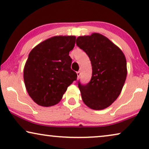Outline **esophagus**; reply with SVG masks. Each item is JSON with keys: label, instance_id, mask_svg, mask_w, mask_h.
Returning a JSON list of instances; mask_svg holds the SVG:
<instances>
[{"label": "esophagus", "instance_id": "esophagus-1", "mask_svg": "<svg viewBox=\"0 0 149 149\" xmlns=\"http://www.w3.org/2000/svg\"><path fill=\"white\" fill-rule=\"evenodd\" d=\"M77 77L79 78V77H80V75H81L80 71H78V72H77Z\"/></svg>", "mask_w": 149, "mask_h": 149}]
</instances>
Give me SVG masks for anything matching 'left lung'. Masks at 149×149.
I'll use <instances>...</instances> for the list:
<instances>
[{"label": "left lung", "mask_w": 149, "mask_h": 149, "mask_svg": "<svg viewBox=\"0 0 149 149\" xmlns=\"http://www.w3.org/2000/svg\"><path fill=\"white\" fill-rule=\"evenodd\" d=\"M77 45L91 61L92 75L87 84L78 81L81 97L93 110L109 107L119 96L127 77V62L122 51L98 33L79 36Z\"/></svg>", "instance_id": "1"}]
</instances>
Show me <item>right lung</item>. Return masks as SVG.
Instances as JSON below:
<instances>
[{"label": "right lung", "instance_id": "obj_1", "mask_svg": "<svg viewBox=\"0 0 149 149\" xmlns=\"http://www.w3.org/2000/svg\"><path fill=\"white\" fill-rule=\"evenodd\" d=\"M75 40L74 36H54L30 52L24 79L28 94L37 104L47 107L58 104L69 85L77 80L69 56Z\"/></svg>", "mask_w": 149, "mask_h": 149}]
</instances>
